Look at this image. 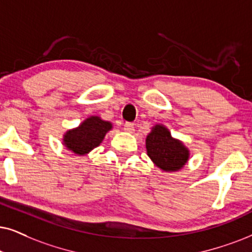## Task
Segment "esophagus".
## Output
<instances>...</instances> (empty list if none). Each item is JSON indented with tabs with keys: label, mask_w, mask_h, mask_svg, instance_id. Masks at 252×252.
I'll use <instances>...</instances> for the list:
<instances>
[{
	"label": "esophagus",
	"mask_w": 252,
	"mask_h": 252,
	"mask_svg": "<svg viewBox=\"0 0 252 252\" xmlns=\"http://www.w3.org/2000/svg\"><path fill=\"white\" fill-rule=\"evenodd\" d=\"M124 130H126V132L132 133L133 131H135V126H133V124L131 122H126V124H124Z\"/></svg>",
	"instance_id": "34e87169"
}]
</instances>
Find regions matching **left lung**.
Wrapping results in <instances>:
<instances>
[{
    "label": "left lung",
    "instance_id": "1",
    "mask_svg": "<svg viewBox=\"0 0 252 252\" xmlns=\"http://www.w3.org/2000/svg\"><path fill=\"white\" fill-rule=\"evenodd\" d=\"M146 151L151 160L163 171H178L189 160V151L174 139L164 126L157 124L146 137Z\"/></svg>",
    "mask_w": 252,
    "mask_h": 252
}]
</instances>
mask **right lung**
Returning <instances> with one entry per match:
<instances>
[{
    "label": "right lung",
    "mask_w": 252,
    "mask_h": 252,
    "mask_svg": "<svg viewBox=\"0 0 252 252\" xmlns=\"http://www.w3.org/2000/svg\"><path fill=\"white\" fill-rule=\"evenodd\" d=\"M113 128L110 122L91 116L78 128L68 130L63 136V145L76 155H86L100 145L106 133Z\"/></svg>",
    "instance_id": "obj_1"
}]
</instances>
